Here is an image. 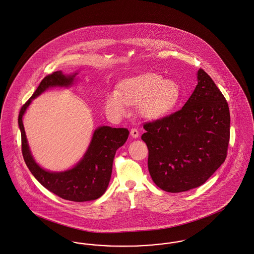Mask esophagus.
Listing matches in <instances>:
<instances>
[{"label": "esophagus", "instance_id": "esophagus-1", "mask_svg": "<svg viewBox=\"0 0 254 254\" xmlns=\"http://www.w3.org/2000/svg\"><path fill=\"white\" fill-rule=\"evenodd\" d=\"M130 135L133 137V138H138V136H139V131L137 130L136 128H132L130 130Z\"/></svg>", "mask_w": 254, "mask_h": 254}]
</instances>
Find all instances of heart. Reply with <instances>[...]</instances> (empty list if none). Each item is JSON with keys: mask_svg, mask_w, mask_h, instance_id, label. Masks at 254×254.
Instances as JSON below:
<instances>
[{"mask_svg": "<svg viewBox=\"0 0 254 254\" xmlns=\"http://www.w3.org/2000/svg\"><path fill=\"white\" fill-rule=\"evenodd\" d=\"M181 97L182 90L175 80L147 72L122 81L118 92L106 95L105 108L109 114L122 117L127 113L128 105L136 104L140 117L156 121L170 114Z\"/></svg>", "mask_w": 254, "mask_h": 254, "instance_id": "b5f03b06", "label": "heart"}]
</instances>
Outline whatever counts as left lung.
Listing matches in <instances>:
<instances>
[{"label":"left lung","instance_id":"left-lung-1","mask_svg":"<svg viewBox=\"0 0 254 254\" xmlns=\"http://www.w3.org/2000/svg\"><path fill=\"white\" fill-rule=\"evenodd\" d=\"M194 92L170 116L146 123L142 140L149 149L148 168L156 186L183 192L203 185L224 162L230 138L228 103L202 68Z\"/></svg>","mask_w":254,"mask_h":254}]
</instances>
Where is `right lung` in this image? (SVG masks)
Returning a JSON list of instances; mask_svg holds the SVG:
<instances>
[{"label":"right lung","mask_w":254,"mask_h":254,"mask_svg":"<svg viewBox=\"0 0 254 254\" xmlns=\"http://www.w3.org/2000/svg\"><path fill=\"white\" fill-rule=\"evenodd\" d=\"M77 74L78 72L66 75L59 70L42 79L36 92L22 106L18 125L22 154L33 176L45 189L59 197L74 202H85L96 200L105 192L110 182L116 151L126 143L129 131L127 128L108 126L98 127L94 131L86 153L72 168L61 172H51L42 168L32 156L23 126V116L33 99L49 88L71 87Z\"/></svg>","instance_id":"add662e5"}]
</instances>
